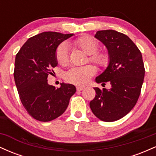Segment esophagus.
Instances as JSON below:
<instances>
[{
  "mask_svg": "<svg viewBox=\"0 0 156 156\" xmlns=\"http://www.w3.org/2000/svg\"><path fill=\"white\" fill-rule=\"evenodd\" d=\"M83 89H84L83 87H76L77 91H82Z\"/></svg>",
  "mask_w": 156,
  "mask_h": 156,
  "instance_id": "obj_1",
  "label": "esophagus"
}]
</instances>
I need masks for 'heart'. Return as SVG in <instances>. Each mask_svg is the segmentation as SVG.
<instances>
[{
	"mask_svg": "<svg viewBox=\"0 0 156 156\" xmlns=\"http://www.w3.org/2000/svg\"><path fill=\"white\" fill-rule=\"evenodd\" d=\"M73 43L87 54L89 55V61L100 67H105L110 62V56L104 51H98L99 43L94 37L89 35L81 36L73 41ZM57 62L65 65L69 59V45L62 42L58 46L55 52ZM96 69L94 66L88 65L82 67H73L64 73V79L69 83L76 85H84L95 74Z\"/></svg>",
	"mask_w": 156,
	"mask_h": 156,
	"instance_id": "1",
	"label": "heart"
}]
</instances>
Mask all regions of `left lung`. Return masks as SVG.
<instances>
[{"label": "left lung", "mask_w": 156, "mask_h": 156, "mask_svg": "<svg viewBox=\"0 0 156 156\" xmlns=\"http://www.w3.org/2000/svg\"><path fill=\"white\" fill-rule=\"evenodd\" d=\"M94 37L105 44L110 62L105 70L96 78L98 83L110 89L94 88L96 95L89 103L93 114L104 122H114L128 114L136 104L144 78L142 55L133 41L114 30L98 31Z\"/></svg>", "instance_id": "1"}]
</instances>
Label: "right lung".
<instances>
[{"label": "right lung", "instance_id": "1", "mask_svg": "<svg viewBox=\"0 0 156 156\" xmlns=\"http://www.w3.org/2000/svg\"><path fill=\"white\" fill-rule=\"evenodd\" d=\"M73 34L45 31L26 41L15 57L14 77L23 106L37 120L49 122L62 115L76 92L73 84L55 88L48 83V75L57 66L55 52Z\"/></svg>", "mask_w": 156, "mask_h": 156}]
</instances>
